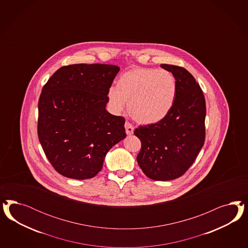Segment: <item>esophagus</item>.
<instances>
[{"instance_id": "34e87169", "label": "esophagus", "mask_w": 248, "mask_h": 248, "mask_svg": "<svg viewBox=\"0 0 248 248\" xmlns=\"http://www.w3.org/2000/svg\"><path fill=\"white\" fill-rule=\"evenodd\" d=\"M124 127H125V131H126V134H127L128 135H131L134 134L135 128H134V126H133L130 123L126 122L125 124H124Z\"/></svg>"}]
</instances>
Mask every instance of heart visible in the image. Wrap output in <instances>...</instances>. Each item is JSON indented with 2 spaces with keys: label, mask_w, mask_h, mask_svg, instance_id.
<instances>
[{
  "label": "heart",
  "mask_w": 248,
  "mask_h": 248,
  "mask_svg": "<svg viewBox=\"0 0 248 248\" xmlns=\"http://www.w3.org/2000/svg\"><path fill=\"white\" fill-rule=\"evenodd\" d=\"M177 83L167 70L134 68L120 75L116 87L108 91L109 104L115 113L128 112L136 122L154 124L165 119L173 109Z\"/></svg>",
  "instance_id": "b5f03b06"
}]
</instances>
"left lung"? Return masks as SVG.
Segmentation results:
<instances>
[{"instance_id":"obj_1","label":"left lung","mask_w":248,"mask_h":248,"mask_svg":"<svg viewBox=\"0 0 248 248\" xmlns=\"http://www.w3.org/2000/svg\"><path fill=\"white\" fill-rule=\"evenodd\" d=\"M161 67L175 77L176 100L165 119L135 129L142 143L136 159L147 177L169 181L186 173L202 149L206 108L202 89L187 70L171 64Z\"/></svg>"}]
</instances>
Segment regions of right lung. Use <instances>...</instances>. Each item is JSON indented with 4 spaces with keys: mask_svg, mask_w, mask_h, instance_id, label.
<instances>
[{
    "mask_svg": "<svg viewBox=\"0 0 248 248\" xmlns=\"http://www.w3.org/2000/svg\"><path fill=\"white\" fill-rule=\"evenodd\" d=\"M120 71L110 64H72L48 80L38 103V137L58 173L72 179L95 176L105 155L126 137L122 116L106 110L108 91Z\"/></svg>",
    "mask_w": 248,
    "mask_h": 248,
    "instance_id": "add662e5",
    "label": "right lung"
}]
</instances>
